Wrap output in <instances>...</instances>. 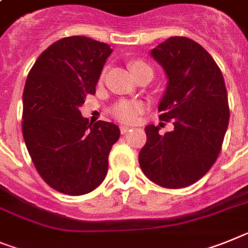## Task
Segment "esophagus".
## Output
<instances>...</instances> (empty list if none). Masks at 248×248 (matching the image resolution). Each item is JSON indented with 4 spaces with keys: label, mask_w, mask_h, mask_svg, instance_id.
Wrapping results in <instances>:
<instances>
[{
    "label": "esophagus",
    "mask_w": 248,
    "mask_h": 248,
    "mask_svg": "<svg viewBox=\"0 0 248 248\" xmlns=\"http://www.w3.org/2000/svg\"><path fill=\"white\" fill-rule=\"evenodd\" d=\"M119 129H120V133H122V134H126V133L130 130V128H129V126H125V125H120Z\"/></svg>",
    "instance_id": "esophagus-1"
}]
</instances>
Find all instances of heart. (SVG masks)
<instances>
[{"label":"heart","instance_id":"obj_1","mask_svg":"<svg viewBox=\"0 0 248 248\" xmlns=\"http://www.w3.org/2000/svg\"><path fill=\"white\" fill-rule=\"evenodd\" d=\"M143 66H148V65L140 60L130 62V69H132L133 73ZM104 75H105V69L101 71L100 80H103ZM143 110H144V104L140 103V101L120 100L110 109V114H111L118 122L124 123V124H132V123H134L135 120L138 119V116L143 113Z\"/></svg>","mask_w":248,"mask_h":248}]
</instances>
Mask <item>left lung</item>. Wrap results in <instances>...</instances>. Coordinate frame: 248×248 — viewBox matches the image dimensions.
Here are the masks:
<instances>
[{"label":"left lung","mask_w":248,"mask_h":248,"mask_svg":"<svg viewBox=\"0 0 248 248\" xmlns=\"http://www.w3.org/2000/svg\"><path fill=\"white\" fill-rule=\"evenodd\" d=\"M152 56L168 76L159 119L172 120L174 130L160 135L159 126L148 125L139 164L152 182L178 189L200 181L218 158L230 120L227 90L212 56L188 37H169Z\"/></svg>","instance_id":"8db88e82"}]
</instances>
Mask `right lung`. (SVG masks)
<instances>
[{"mask_svg": "<svg viewBox=\"0 0 248 248\" xmlns=\"http://www.w3.org/2000/svg\"><path fill=\"white\" fill-rule=\"evenodd\" d=\"M111 48L85 36L48 46L27 75L22 135L41 178L55 190L82 196L101 185L110 149L120 137L113 123L90 124L79 108L95 94Z\"/></svg>", "mask_w": 248, "mask_h": 248, "instance_id": "add662e5", "label": "right lung"}]
</instances>
